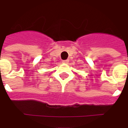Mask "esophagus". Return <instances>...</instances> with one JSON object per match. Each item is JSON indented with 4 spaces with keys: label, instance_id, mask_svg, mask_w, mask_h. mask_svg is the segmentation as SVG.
Instances as JSON below:
<instances>
[{
    "label": "esophagus",
    "instance_id": "1",
    "mask_svg": "<svg viewBox=\"0 0 128 128\" xmlns=\"http://www.w3.org/2000/svg\"><path fill=\"white\" fill-rule=\"evenodd\" d=\"M63 63H65V64H67L68 63V62H69V60H63Z\"/></svg>",
    "mask_w": 128,
    "mask_h": 128
}]
</instances>
